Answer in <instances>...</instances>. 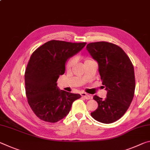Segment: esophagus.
<instances>
[{"label":"esophagus","mask_w":150,"mask_h":150,"mask_svg":"<svg viewBox=\"0 0 150 150\" xmlns=\"http://www.w3.org/2000/svg\"><path fill=\"white\" fill-rule=\"evenodd\" d=\"M81 96L83 97H84V98L86 99H91V96H90L89 95L87 94L86 93H81Z\"/></svg>","instance_id":"esophagus-1"}]
</instances>
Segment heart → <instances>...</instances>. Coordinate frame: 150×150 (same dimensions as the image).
Returning <instances> with one entry per match:
<instances>
[{"label":"heart","instance_id":"heart-1","mask_svg":"<svg viewBox=\"0 0 150 150\" xmlns=\"http://www.w3.org/2000/svg\"><path fill=\"white\" fill-rule=\"evenodd\" d=\"M93 61L92 59L89 58V57H86L84 59V63L88 62V61ZM74 63H75V59L74 58H71L69 59V60L67 61L66 64H65V68L66 69H69L71 67H72L73 65H74Z\"/></svg>","mask_w":150,"mask_h":150}]
</instances>
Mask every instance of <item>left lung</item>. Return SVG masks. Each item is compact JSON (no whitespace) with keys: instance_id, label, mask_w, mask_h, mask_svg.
I'll return each instance as SVG.
<instances>
[{"instance_id":"left-lung-1","label":"left lung","mask_w":150,"mask_h":150,"mask_svg":"<svg viewBox=\"0 0 150 150\" xmlns=\"http://www.w3.org/2000/svg\"><path fill=\"white\" fill-rule=\"evenodd\" d=\"M86 48L98 62L102 84L108 91L105 99L93 96L98 107L91 115L103 123L115 122L124 115L134 98L135 87L134 65L124 51L111 42H90Z\"/></svg>"}]
</instances>
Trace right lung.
Instances as JSON below:
<instances>
[{"instance_id": "right-lung-1", "label": "right lung", "mask_w": 150, "mask_h": 150, "mask_svg": "<svg viewBox=\"0 0 150 150\" xmlns=\"http://www.w3.org/2000/svg\"><path fill=\"white\" fill-rule=\"evenodd\" d=\"M86 42L52 40L33 52L25 73V91L33 112L44 122L55 123L69 112L79 94L59 90L57 81L64 74L65 64L81 51Z\"/></svg>"}]
</instances>
